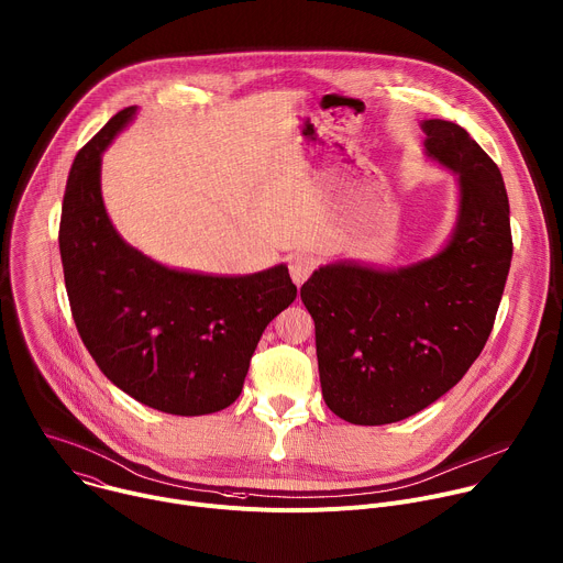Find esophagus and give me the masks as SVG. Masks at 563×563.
<instances>
[{
	"label": "esophagus",
	"mask_w": 563,
	"mask_h": 563,
	"mask_svg": "<svg viewBox=\"0 0 563 563\" xmlns=\"http://www.w3.org/2000/svg\"><path fill=\"white\" fill-rule=\"evenodd\" d=\"M316 269V258L307 252H296L294 256H289V274H291V280L300 287L309 276L311 272Z\"/></svg>",
	"instance_id": "esophagus-1"
}]
</instances>
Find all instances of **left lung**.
I'll return each mask as SVG.
<instances>
[{"label": "left lung", "instance_id": "obj_1", "mask_svg": "<svg viewBox=\"0 0 563 563\" xmlns=\"http://www.w3.org/2000/svg\"><path fill=\"white\" fill-rule=\"evenodd\" d=\"M427 154L457 174L449 245L394 272L333 263L300 287L316 322L327 407L362 427L400 422L453 389L482 353L512 258L499 167L453 121L429 119Z\"/></svg>", "mask_w": 563, "mask_h": 563}]
</instances>
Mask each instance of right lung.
<instances>
[{
    "mask_svg": "<svg viewBox=\"0 0 563 563\" xmlns=\"http://www.w3.org/2000/svg\"><path fill=\"white\" fill-rule=\"evenodd\" d=\"M114 114L75 156L59 252L77 331L103 376L172 416H206L243 391L265 327L296 300L285 265L250 276L167 269L130 247L101 199V152L132 119Z\"/></svg>",
    "mask_w": 563,
    "mask_h": 563,
    "instance_id": "1",
    "label": "right lung"
}]
</instances>
